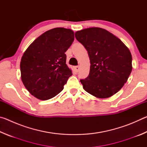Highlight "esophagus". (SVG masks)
Here are the masks:
<instances>
[{
	"mask_svg": "<svg viewBox=\"0 0 147 147\" xmlns=\"http://www.w3.org/2000/svg\"><path fill=\"white\" fill-rule=\"evenodd\" d=\"M74 69H75V71L76 73H78V71L80 70V67L79 66H76L75 67H74Z\"/></svg>",
	"mask_w": 147,
	"mask_h": 147,
	"instance_id": "1",
	"label": "esophagus"
}]
</instances>
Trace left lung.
I'll use <instances>...</instances> for the list:
<instances>
[{
  "label": "left lung",
  "mask_w": 147,
  "mask_h": 147,
  "mask_svg": "<svg viewBox=\"0 0 147 147\" xmlns=\"http://www.w3.org/2000/svg\"><path fill=\"white\" fill-rule=\"evenodd\" d=\"M88 51L90 71L80 80L84 90L98 98L113 96L123 88L132 70V57L123 41L106 30L91 27L75 32Z\"/></svg>",
  "instance_id": "1"
}]
</instances>
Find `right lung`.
Segmentation results:
<instances>
[{
  "label": "right lung",
  "instance_id": "right-lung-1",
  "mask_svg": "<svg viewBox=\"0 0 147 147\" xmlns=\"http://www.w3.org/2000/svg\"><path fill=\"white\" fill-rule=\"evenodd\" d=\"M74 39L71 29L53 28L39 36L24 51L20 63L21 78L32 95L47 100L63 90L73 74L66 64L65 53Z\"/></svg>",
  "mask_w": 147,
  "mask_h": 147
}]
</instances>
